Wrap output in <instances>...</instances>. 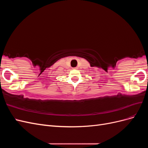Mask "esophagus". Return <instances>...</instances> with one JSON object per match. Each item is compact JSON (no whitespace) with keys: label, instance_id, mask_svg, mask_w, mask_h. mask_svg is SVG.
Segmentation results:
<instances>
[{"label":"esophagus","instance_id":"34e87169","mask_svg":"<svg viewBox=\"0 0 148 148\" xmlns=\"http://www.w3.org/2000/svg\"><path fill=\"white\" fill-rule=\"evenodd\" d=\"M78 67H75V68H73V69H76V70H77V69H78Z\"/></svg>","mask_w":148,"mask_h":148}]
</instances>
